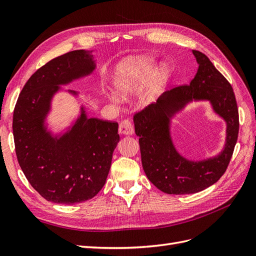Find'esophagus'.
I'll return each instance as SVG.
<instances>
[{
  "instance_id": "34e87169",
  "label": "esophagus",
  "mask_w": 256,
  "mask_h": 256,
  "mask_svg": "<svg viewBox=\"0 0 256 256\" xmlns=\"http://www.w3.org/2000/svg\"><path fill=\"white\" fill-rule=\"evenodd\" d=\"M118 131H120V134L131 136L134 134V126H132V124H131V122L128 120H125L120 124Z\"/></svg>"
}]
</instances>
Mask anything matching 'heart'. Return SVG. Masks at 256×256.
Masks as SVG:
<instances>
[{"instance_id": "obj_1", "label": "heart", "mask_w": 256, "mask_h": 256, "mask_svg": "<svg viewBox=\"0 0 256 256\" xmlns=\"http://www.w3.org/2000/svg\"><path fill=\"white\" fill-rule=\"evenodd\" d=\"M154 65L152 56H140L124 60L118 65L114 76V88L118 92H110L108 97L113 102H120L122 97H128L140 90ZM170 76V68L166 64L154 69L148 85L140 92L138 102L142 106H150L156 102Z\"/></svg>"}]
</instances>
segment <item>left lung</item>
I'll list each match as a JSON object with an SVG mask.
<instances>
[{
    "label": "left lung",
    "mask_w": 256,
    "mask_h": 256,
    "mask_svg": "<svg viewBox=\"0 0 256 256\" xmlns=\"http://www.w3.org/2000/svg\"><path fill=\"white\" fill-rule=\"evenodd\" d=\"M198 65L189 85L162 94L134 116L143 170L152 184L168 194H190L218 182L226 171L238 138L239 118L235 94L228 80L204 53L192 50ZM208 101L226 122V143L212 158L193 160L178 152L172 136V120L193 102Z\"/></svg>",
    "instance_id": "8db88e82"
}]
</instances>
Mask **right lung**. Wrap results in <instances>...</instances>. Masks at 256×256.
I'll use <instances>...</instances> for the list:
<instances>
[{"label":"right lung","mask_w":256,"mask_h":256,"mask_svg":"<svg viewBox=\"0 0 256 256\" xmlns=\"http://www.w3.org/2000/svg\"><path fill=\"white\" fill-rule=\"evenodd\" d=\"M94 50H76L48 62L23 86L14 111L12 132L18 162L32 187L49 202L76 204L94 198L109 174L120 142L118 124L88 118L80 104L69 125L53 131L48 118L53 98L96 69Z\"/></svg>","instance_id":"right-lung-1"}]
</instances>
